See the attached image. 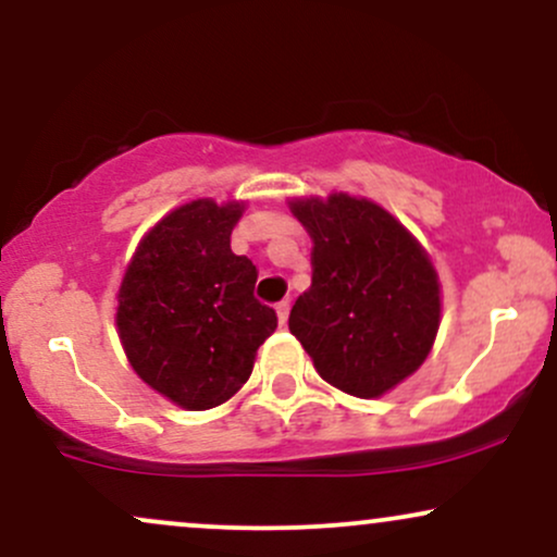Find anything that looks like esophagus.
<instances>
[{
  "label": "esophagus",
  "mask_w": 557,
  "mask_h": 557,
  "mask_svg": "<svg viewBox=\"0 0 557 557\" xmlns=\"http://www.w3.org/2000/svg\"><path fill=\"white\" fill-rule=\"evenodd\" d=\"M274 309H277L280 324H285L287 322V314H290V300H280V304L274 306Z\"/></svg>",
  "instance_id": "34e87169"
}]
</instances>
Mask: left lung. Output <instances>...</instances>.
Wrapping results in <instances>:
<instances>
[{
	"instance_id": "left-lung-1",
	"label": "left lung",
	"mask_w": 557,
	"mask_h": 557,
	"mask_svg": "<svg viewBox=\"0 0 557 557\" xmlns=\"http://www.w3.org/2000/svg\"><path fill=\"white\" fill-rule=\"evenodd\" d=\"M290 209L314 240V274L287 327L324 382L380 398L430 354L440 327L437 272L411 233L367 198L332 194Z\"/></svg>"
}]
</instances>
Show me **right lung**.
Wrapping results in <instances>:
<instances>
[{
    "label": "right lung",
    "instance_id": "right-lung-1",
    "mask_svg": "<svg viewBox=\"0 0 557 557\" xmlns=\"http://www.w3.org/2000/svg\"><path fill=\"white\" fill-rule=\"evenodd\" d=\"M240 203H185L151 227L120 285L117 330L136 374L188 411L220 406L251 376L277 314L253 296L257 267L230 248Z\"/></svg>",
    "mask_w": 557,
    "mask_h": 557
}]
</instances>
